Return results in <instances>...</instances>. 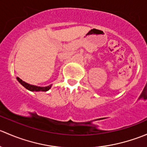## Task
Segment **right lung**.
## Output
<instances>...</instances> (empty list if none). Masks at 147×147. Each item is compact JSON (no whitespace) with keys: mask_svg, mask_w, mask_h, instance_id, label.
Masks as SVG:
<instances>
[{"mask_svg":"<svg viewBox=\"0 0 147 147\" xmlns=\"http://www.w3.org/2000/svg\"><path fill=\"white\" fill-rule=\"evenodd\" d=\"M17 80H18V82L23 86V87H26L27 90H30V91H32V92L48 91V90L51 88V86H52V84H50V85L47 86V87H38V86H35V85H32V84H28V83L20 79L19 78H17Z\"/></svg>","mask_w":147,"mask_h":147,"instance_id":"add662e5","label":"right lung"}]
</instances>
